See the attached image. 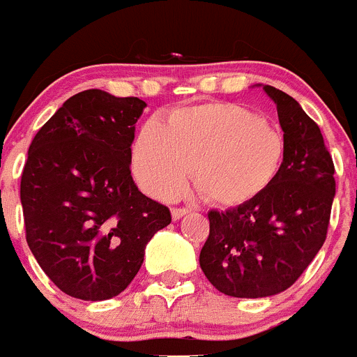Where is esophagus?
<instances>
[{"instance_id":"obj_1","label":"esophagus","mask_w":357,"mask_h":357,"mask_svg":"<svg viewBox=\"0 0 357 357\" xmlns=\"http://www.w3.org/2000/svg\"><path fill=\"white\" fill-rule=\"evenodd\" d=\"M188 214V208L185 207H174L172 208V219H181L183 215Z\"/></svg>"}]
</instances>
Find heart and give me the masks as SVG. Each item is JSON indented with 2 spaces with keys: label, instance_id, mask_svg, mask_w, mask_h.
<instances>
[{
  "label": "heart",
  "instance_id": "obj_1",
  "mask_svg": "<svg viewBox=\"0 0 357 357\" xmlns=\"http://www.w3.org/2000/svg\"><path fill=\"white\" fill-rule=\"evenodd\" d=\"M285 138L269 119L229 102L179 107L164 122H146L131 146L132 172L146 193L176 197L192 169L205 202L235 207L275 183L285 160Z\"/></svg>",
  "mask_w": 357,
  "mask_h": 357
}]
</instances>
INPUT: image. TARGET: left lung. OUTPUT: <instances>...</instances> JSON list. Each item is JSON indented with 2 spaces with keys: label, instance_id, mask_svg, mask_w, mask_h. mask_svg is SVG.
<instances>
[{
  "label": "left lung",
  "instance_id": "1",
  "mask_svg": "<svg viewBox=\"0 0 357 357\" xmlns=\"http://www.w3.org/2000/svg\"><path fill=\"white\" fill-rule=\"evenodd\" d=\"M276 103L285 160L257 199L208 212L200 268L219 291L259 298L290 289L326 240L335 165L318 124L287 93L264 86Z\"/></svg>",
  "mask_w": 357,
  "mask_h": 357
}]
</instances>
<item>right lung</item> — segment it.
<instances>
[{
	"mask_svg": "<svg viewBox=\"0 0 357 357\" xmlns=\"http://www.w3.org/2000/svg\"><path fill=\"white\" fill-rule=\"evenodd\" d=\"M146 103L100 89L70 96L38 131L20 179L25 240L63 294L105 301L139 271L171 222L131 176L135 124Z\"/></svg>",
	"mask_w": 357,
	"mask_h": 357,
	"instance_id": "1",
	"label": "right lung"
}]
</instances>
